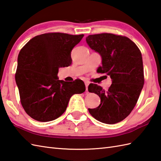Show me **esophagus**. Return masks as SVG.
Instances as JSON below:
<instances>
[{
  "instance_id": "34e87169",
  "label": "esophagus",
  "mask_w": 161,
  "mask_h": 161,
  "mask_svg": "<svg viewBox=\"0 0 161 161\" xmlns=\"http://www.w3.org/2000/svg\"><path fill=\"white\" fill-rule=\"evenodd\" d=\"M85 87H86V91H87V90H88V85H89V82H85Z\"/></svg>"
}]
</instances>
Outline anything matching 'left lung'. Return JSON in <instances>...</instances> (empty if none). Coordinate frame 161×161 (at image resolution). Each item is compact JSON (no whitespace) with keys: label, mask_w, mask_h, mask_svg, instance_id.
Segmentation results:
<instances>
[{"label":"left lung","mask_w":161,"mask_h":161,"mask_svg":"<svg viewBox=\"0 0 161 161\" xmlns=\"http://www.w3.org/2000/svg\"><path fill=\"white\" fill-rule=\"evenodd\" d=\"M87 45L101 56L98 72L110 76L112 85L105 91L90 84L88 91L101 98V104L89 112L100 122L115 124L124 120L133 110L144 85L141 52L133 41L113 34L89 35Z\"/></svg>","instance_id":"8db88e82"}]
</instances>
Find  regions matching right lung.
I'll list each match as a JSON object with an SVG mask.
<instances>
[{"mask_svg":"<svg viewBox=\"0 0 161 161\" xmlns=\"http://www.w3.org/2000/svg\"><path fill=\"white\" fill-rule=\"evenodd\" d=\"M84 34L48 33L31 38L18 56L15 75L20 102L32 119L47 122L65 112L71 96L85 91L84 82L59 80L60 67L71 64V52Z\"/></svg>","mask_w":161,"mask_h":161,"instance_id":"right-lung-1","label":"right lung"}]
</instances>
